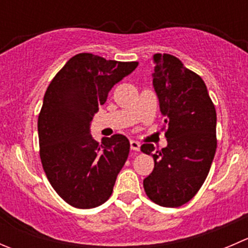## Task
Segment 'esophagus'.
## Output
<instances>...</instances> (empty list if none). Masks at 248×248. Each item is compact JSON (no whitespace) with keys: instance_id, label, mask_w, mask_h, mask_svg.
I'll return each instance as SVG.
<instances>
[{"instance_id":"esophagus-1","label":"esophagus","mask_w":248,"mask_h":248,"mask_svg":"<svg viewBox=\"0 0 248 248\" xmlns=\"http://www.w3.org/2000/svg\"><path fill=\"white\" fill-rule=\"evenodd\" d=\"M131 149L133 150V151H139L140 150V142L137 141V140H131Z\"/></svg>"}]
</instances>
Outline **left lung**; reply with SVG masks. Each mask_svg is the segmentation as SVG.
I'll return each mask as SVG.
<instances>
[{"label": "left lung", "mask_w": 248, "mask_h": 248, "mask_svg": "<svg viewBox=\"0 0 248 248\" xmlns=\"http://www.w3.org/2000/svg\"><path fill=\"white\" fill-rule=\"evenodd\" d=\"M154 62L152 82L166 116L162 131L166 129L168 145L156 152L152 144L140 147L155 161L144 189L156 204L177 207L196 196L211 168L217 147L216 109L204 80L177 57L155 54Z\"/></svg>", "instance_id": "1"}]
</instances>
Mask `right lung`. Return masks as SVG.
I'll return each mask as SVG.
<instances>
[{
  "label": "right lung",
  "mask_w": 248,
  "mask_h": 248,
  "mask_svg": "<svg viewBox=\"0 0 248 248\" xmlns=\"http://www.w3.org/2000/svg\"><path fill=\"white\" fill-rule=\"evenodd\" d=\"M137 66L82 52L69 59L47 86L38 116L39 155L52 188L72 206L92 209L111 196L129 141L114 134L99 145L90 124L111 87Z\"/></svg>",
  "instance_id": "right-lung-1"
}]
</instances>
